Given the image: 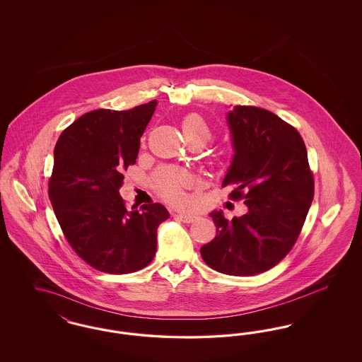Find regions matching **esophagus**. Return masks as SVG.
<instances>
[{
	"label": "esophagus",
	"instance_id": "obj_1",
	"mask_svg": "<svg viewBox=\"0 0 362 362\" xmlns=\"http://www.w3.org/2000/svg\"><path fill=\"white\" fill-rule=\"evenodd\" d=\"M177 217H179L183 223H192V221H195V220L198 218V216L191 214V213H179Z\"/></svg>",
	"mask_w": 362,
	"mask_h": 362
}]
</instances>
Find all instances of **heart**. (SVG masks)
I'll list each match as a JSON object with an SVG mask.
<instances>
[{
    "label": "heart",
    "instance_id": "1",
    "mask_svg": "<svg viewBox=\"0 0 362 362\" xmlns=\"http://www.w3.org/2000/svg\"><path fill=\"white\" fill-rule=\"evenodd\" d=\"M182 132L187 142L195 139L206 142L209 138L206 123L197 114L187 115L182 121ZM189 175L183 171H173L164 168L155 175V187L164 198L170 201H180L182 189L189 183Z\"/></svg>",
    "mask_w": 362,
    "mask_h": 362
}]
</instances>
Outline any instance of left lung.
<instances>
[{
  "label": "left lung",
  "instance_id": "1",
  "mask_svg": "<svg viewBox=\"0 0 362 362\" xmlns=\"http://www.w3.org/2000/svg\"><path fill=\"white\" fill-rule=\"evenodd\" d=\"M233 157L223 186L248 211L228 221L213 210L216 238L201 247L211 269L229 276L263 273L292 250L313 199V176L298 132L276 114L235 105L226 114Z\"/></svg>",
  "mask_w": 362,
  "mask_h": 362
}]
</instances>
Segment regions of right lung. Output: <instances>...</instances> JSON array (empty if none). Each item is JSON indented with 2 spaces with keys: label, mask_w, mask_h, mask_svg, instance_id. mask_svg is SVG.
I'll list each match as a JSON object with an SVG mask.
<instances>
[{
  "label": "right lung",
  "mask_w": 362,
  "mask_h": 362,
  "mask_svg": "<svg viewBox=\"0 0 362 362\" xmlns=\"http://www.w3.org/2000/svg\"><path fill=\"white\" fill-rule=\"evenodd\" d=\"M156 105L86 112L54 148L49 197L57 220L76 254L104 273L146 267L155 258L157 228L170 217L161 204L129 210L119 194L122 173L136 163Z\"/></svg>",
  "instance_id": "1"
}]
</instances>
